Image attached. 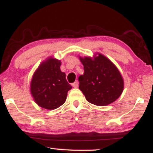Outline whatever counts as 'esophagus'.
<instances>
[{"label": "esophagus", "mask_w": 153, "mask_h": 153, "mask_svg": "<svg viewBox=\"0 0 153 153\" xmlns=\"http://www.w3.org/2000/svg\"><path fill=\"white\" fill-rule=\"evenodd\" d=\"M73 86L74 88H78V81H75V82L73 83Z\"/></svg>", "instance_id": "1"}]
</instances>
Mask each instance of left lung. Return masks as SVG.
Segmentation results:
<instances>
[{
    "mask_svg": "<svg viewBox=\"0 0 153 153\" xmlns=\"http://www.w3.org/2000/svg\"><path fill=\"white\" fill-rule=\"evenodd\" d=\"M94 58L79 57L83 65L84 74L79 76V89L88 102L106 106L115 101L124 89L120 72L110 59L101 54Z\"/></svg>",
    "mask_w": 153,
    "mask_h": 153,
    "instance_id": "left-lung-1",
    "label": "left lung"
}]
</instances>
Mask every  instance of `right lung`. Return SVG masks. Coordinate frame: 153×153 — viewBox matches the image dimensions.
<instances>
[{
  "mask_svg": "<svg viewBox=\"0 0 153 153\" xmlns=\"http://www.w3.org/2000/svg\"><path fill=\"white\" fill-rule=\"evenodd\" d=\"M61 62L49 57L38 67L31 81L30 90L34 100L42 108L55 109L65 102L68 91L72 86L68 83L65 73L60 71Z\"/></svg>",
  "mask_w": 153,
  "mask_h": 153,
  "instance_id": "obj_1",
  "label": "right lung"
}]
</instances>
